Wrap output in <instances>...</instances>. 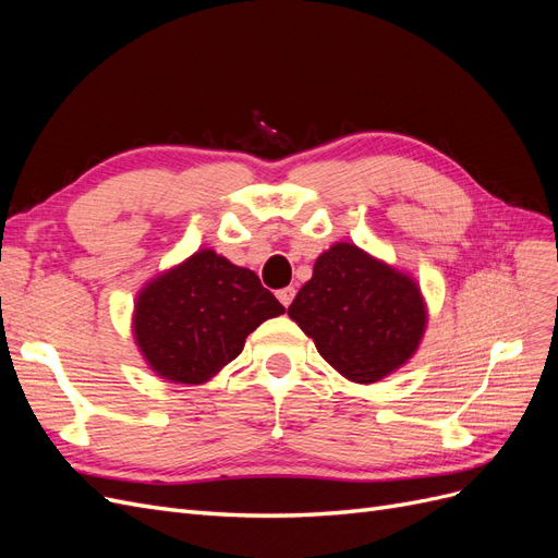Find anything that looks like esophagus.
<instances>
[{
    "label": "esophagus",
    "instance_id": "34e87169",
    "mask_svg": "<svg viewBox=\"0 0 558 558\" xmlns=\"http://www.w3.org/2000/svg\"><path fill=\"white\" fill-rule=\"evenodd\" d=\"M277 298H279V302H281L283 307H289L291 302H293V298H295V289H293V286H286V289L277 291Z\"/></svg>",
    "mask_w": 558,
    "mask_h": 558
}]
</instances>
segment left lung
<instances>
[{
    "mask_svg": "<svg viewBox=\"0 0 558 558\" xmlns=\"http://www.w3.org/2000/svg\"><path fill=\"white\" fill-rule=\"evenodd\" d=\"M289 316L320 356L356 384H375L408 363L428 320L410 275L349 242L320 253Z\"/></svg>",
    "mask_w": 558,
    "mask_h": 558,
    "instance_id": "left-lung-1",
    "label": "left lung"
}]
</instances>
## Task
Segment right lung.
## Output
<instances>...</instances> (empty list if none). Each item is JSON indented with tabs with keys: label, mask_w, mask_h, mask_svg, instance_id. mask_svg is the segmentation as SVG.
Listing matches in <instances>:
<instances>
[{
	"label": "right lung",
	"mask_w": 558,
	"mask_h": 558,
	"mask_svg": "<svg viewBox=\"0 0 558 558\" xmlns=\"http://www.w3.org/2000/svg\"><path fill=\"white\" fill-rule=\"evenodd\" d=\"M283 312L256 272L202 248L144 286L132 330L160 379L205 384L240 356L263 320Z\"/></svg>",
	"instance_id": "add662e5"
}]
</instances>
